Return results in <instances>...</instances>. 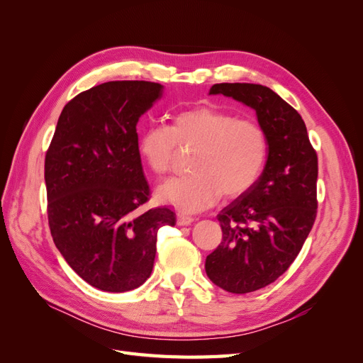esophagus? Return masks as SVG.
Wrapping results in <instances>:
<instances>
[{"label": "esophagus", "instance_id": "obj_1", "mask_svg": "<svg viewBox=\"0 0 363 363\" xmlns=\"http://www.w3.org/2000/svg\"><path fill=\"white\" fill-rule=\"evenodd\" d=\"M191 223H194L192 216H188L184 213H177V224L179 225H189Z\"/></svg>", "mask_w": 363, "mask_h": 363}]
</instances>
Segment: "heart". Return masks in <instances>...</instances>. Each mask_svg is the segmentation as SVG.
Returning <instances> with one entry per match:
<instances>
[{"label": "heart", "mask_w": 363, "mask_h": 363, "mask_svg": "<svg viewBox=\"0 0 363 363\" xmlns=\"http://www.w3.org/2000/svg\"><path fill=\"white\" fill-rule=\"evenodd\" d=\"M177 147L195 148L191 174L162 186L157 196L189 213L213 206L221 195L232 200L247 194L268 159V136L259 123L212 106L174 113L169 127L152 125L139 139L140 157L159 179L171 171Z\"/></svg>", "instance_id": "heart-1"}]
</instances>
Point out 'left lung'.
<instances>
[{"label": "left lung", "instance_id": "obj_1", "mask_svg": "<svg viewBox=\"0 0 363 363\" xmlns=\"http://www.w3.org/2000/svg\"><path fill=\"white\" fill-rule=\"evenodd\" d=\"M208 94L255 108L268 136L262 175L218 215L223 240L206 259V274L216 286L247 294L286 272L309 236L318 207V156L300 113L269 87L219 83Z\"/></svg>", "mask_w": 363, "mask_h": 363}]
</instances>
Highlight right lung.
<instances>
[{
  "label": "right lung",
  "mask_w": 363,
  "mask_h": 363,
  "mask_svg": "<svg viewBox=\"0 0 363 363\" xmlns=\"http://www.w3.org/2000/svg\"><path fill=\"white\" fill-rule=\"evenodd\" d=\"M163 86L107 82L63 107L45 156L51 236L68 265L106 292L139 288L152 271L157 232L175 224L150 199L136 124Z\"/></svg>",
  "instance_id": "obj_1"
}]
</instances>
